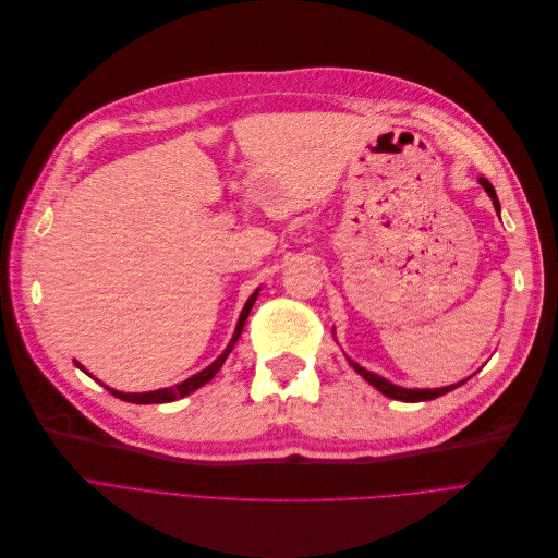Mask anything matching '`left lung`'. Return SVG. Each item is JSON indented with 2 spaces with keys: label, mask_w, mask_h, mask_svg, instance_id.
<instances>
[{
  "label": "left lung",
  "mask_w": 558,
  "mask_h": 558,
  "mask_svg": "<svg viewBox=\"0 0 558 558\" xmlns=\"http://www.w3.org/2000/svg\"><path fill=\"white\" fill-rule=\"evenodd\" d=\"M482 186H484V191L488 193V198L494 201V207H496V214L500 216V203H498V195H496V189L490 186V182L488 180H484V178H480L477 180ZM349 360V365L353 367V372H357L360 376H363L372 387H376L380 395H385V397H389V399H397V401H405V403H418V401H433V399H439V397H444V395H448V391H452V389H457L460 385H464L469 378H464V380H460V383H454V385H448V387H435V389H412V387H401V385H395L391 380H387V378H383V376H378V374H374V372H369V369H365V367H360L357 363H353L351 357H347Z\"/></svg>",
  "instance_id": "1"
}]
</instances>
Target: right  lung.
Masks as SVG:
<instances>
[{
  "label": "right lung",
  "instance_id": "obj_1",
  "mask_svg": "<svg viewBox=\"0 0 558 558\" xmlns=\"http://www.w3.org/2000/svg\"><path fill=\"white\" fill-rule=\"evenodd\" d=\"M258 290L260 288H256L252 294H250V300L245 302V306H243V311H241V315H239V322H236V329H234V336H232V340H229V344L225 347V351L214 360V363L209 365V367H205L203 372H198V374H193V376H189L186 380H182V383H178V385H173V387H163V389H153V391H119V389H112V387H108L106 385V389L110 391L112 397H117V399H121V401H128V403H137V405H148V403H171V401H178V399H182V397H189L191 391H195L198 387H203L205 383H209L216 374H218V369L222 367V363L227 360V355L232 353V349H234V344L239 342V338H241V333H243V326H245V319H247V315H250V311H252V306H254V302H256V298H258ZM76 363V360H74ZM76 367L78 369H83L87 376H92L81 363H76ZM94 378V376H92Z\"/></svg>",
  "mask_w": 558,
  "mask_h": 558
}]
</instances>
